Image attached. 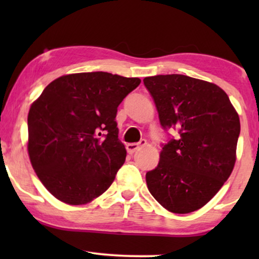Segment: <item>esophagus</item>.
Masks as SVG:
<instances>
[{"label":"esophagus","mask_w":259,"mask_h":259,"mask_svg":"<svg viewBox=\"0 0 259 259\" xmlns=\"http://www.w3.org/2000/svg\"><path fill=\"white\" fill-rule=\"evenodd\" d=\"M147 144V141L145 140V139H141L139 143H133V144H128L126 146V148H127V151L130 152V153H134V152L136 151H138L139 150L140 147H143V146H145V145Z\"/></svg>","instance_id":"esophagus-1"}]
</instances>
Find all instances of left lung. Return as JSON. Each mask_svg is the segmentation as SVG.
Segmentation results:
<instances>
[{
    "label": "left lung",
    "mask_w": 259,
    "mask_h": 259,
    "mask_svg": "<svg viewBox=\"0 0 259 259\" xmlns=\"http://www.w3.org/2000/svg\"><path fill=\"white\" fill-rule=\"evenodd\" d=\"M160 125L178 137L162 145L157 167L146 173L148 191L173 213L199 210L221 190L236 162L239 116L217 84L182 74L148 76Z\"/></svg>",
    "instance_id": "1"
}]
</instances>
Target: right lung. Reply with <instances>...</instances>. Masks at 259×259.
Listing matches in <instances>:
<instances>
[{
	"label": "right lung",
	"instance_id": "add662e5",
	"mask_svg": "<svg viewBox=\"0 0 259 259\" xmlns=\"http://www.w3.org/2000/svg\"><path fill=\"white\" fill-rule=\"evenodd\" d=\"M141 82L106 72L60 76L28 113V153L56 199L82 205L101 196L126 159L118 106Z\"/></svg>",
	"mask_w": 259,
	"mask_h": 259
}]
</instances>
